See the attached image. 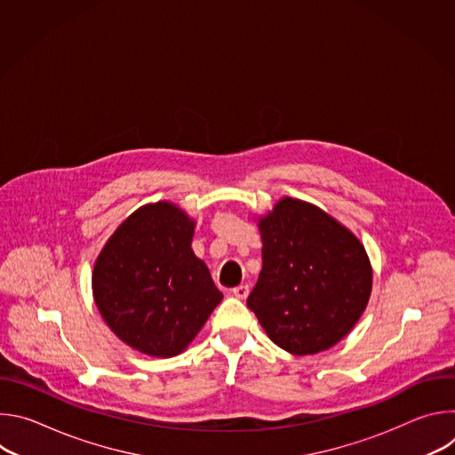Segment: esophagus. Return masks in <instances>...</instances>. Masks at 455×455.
<instances>
[{"label": "esophagus", "instance_id": "obj_1", "mask_svg": "<svg viewBox=\"0 0 455 455\" xmlns=\"http://www.w3.org/2000/svg\"><path fill=\"white\" fill-rule=\"evenodd\" d=\"M232 293H234V297L235 299H246L248 297V293H250V288L246 286V284H239V286H235L234 290H232Z\"/></svg>", "mask_w": 455, "mask_h": 455}]
</instances>
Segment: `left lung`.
Segmentation results:
<instances>
[{"mask_svg":"<svg viewBox=\"0 0 455 455\" xmlns=\"http://www.w3.org/2000/svg\"><path fill=\"white\" fill-rule=\"evenodd\" d=\"M259 230L263 268L246 304L270 340L299 356L339 344L371 297L363 244L330 214L293 198L259 218Z\"/></svg>","mask_w":455,"mask_h":455,"instance_id":"left-lung-1","label":"left lung"}]
</instances>
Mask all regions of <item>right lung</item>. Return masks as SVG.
I'll use <instances>...</instances> for the list:
<instances>
[{
	"label": "right lung",
	"mask_w": 455,
	"mask_h": 455,
	"mask_svg": "<svg viewBox=\"0 0 455 455\" xmlns=\"http://www.w3.org/2000/svg\"><path fill=\"white\" fill-rule=\"evenodd\" d=\"M194 227L169 202L144 205L115 230L95 261L92 286L102 318L144 355H180L223 299L190 248Z\"/></svg>",
	"instance_id": "add662e5"
}]
</instances>
